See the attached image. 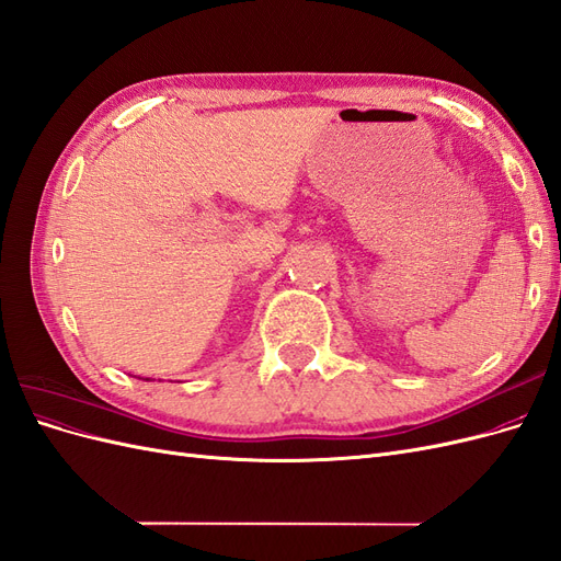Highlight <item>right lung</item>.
I'll return each mask as SVG.
<instances>
[{
	"instance_id": "1",
	"label": "right lung",
	"mask_w": 561,
	"mask_h": 561,
	"mask_svg": "<svg viewBox=\"0 0 561 561\" xmlns=\"http://www.w3.org/2000/svg\"><path fill=\"white\" fill-rule=\"evenodd\" d=\"M145 381H149V379H145Z\"/></svg>"
}]
</instances>
